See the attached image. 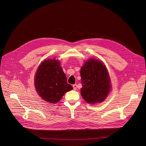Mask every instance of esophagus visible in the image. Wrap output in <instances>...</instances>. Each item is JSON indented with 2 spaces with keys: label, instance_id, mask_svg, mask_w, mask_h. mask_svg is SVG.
I'll list each match as a JSON object with an SVG mask.
<instances>
[{
  "label": "esophagus",
  "instance_id": "obj_1",
  "mask_svg": "<svg viewBox=\"0 0 146 146\" xmlns=\"http://www.w3.org/2000/svg\"><path fill=\"white\" fill-rule=\"evenodd\" d=\"M72 86H73V88H74V90H77V85H76V84H75V85H73Z\"/></svg>",
  "mask_w": 146,
  "mask_h": 146
}]
</instances>
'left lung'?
Wrapping results in <instances>:
<instances>
[{"instance_id": "left-lung-1", "label": "left lung", "mask_w": 146, "mask_h": 146, "mask_svg": "<svg viewBox=\"0 0 146 146\" xmlns=\"http://www.w3.org/2000/svg\"><path fill=\"white\" fill-rule=\"evenodd\" d=\"M82 98L90 104L102 102L111 91V80L102 61L91 58L80 69Z\"/></svg>"}]
</instances>
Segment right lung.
Here are the masks:
<instances>
[{
	"label": "right lung",
	"instance_id": "add662e5",
	"mask_svg": "<svg viewBox=\"0 0 146 146\" xmlns=\"http://www.w3.org/2000/svg\"><path fill=\"white\" fill-rule=\"evenodd\" d=\"M34 81L38 95L50 104L57 103L66 92L73 89L67 83L60 62L55 58L42 61L38 66Z\"/></svg>",
	"mask_w": 146,
	"mask_h": 146
}]
</instances>
